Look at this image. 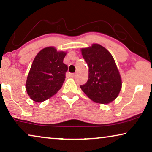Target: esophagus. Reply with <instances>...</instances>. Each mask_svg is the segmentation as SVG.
<instances>
[{"mask_svg": "<svg viewBox=\"0 0 152 152\" xmlns=\"http://www.w3.org/2000/svg\"><path fill=\"white\" fill-rule=\"evenodd\" d=\"M70 76H71V77H72V78H74V77L76 76V74H70Z\"/></svg>", "mask_w": 152, "mask_h": 152, "instance_id": "34e87169", "label": "esophagus"}]
</instances>
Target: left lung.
Masks as SVG:
<instances>
[{"instance_id":"left-lung-1","label":"left lung","mask_w":152,"mask_h":152,"mask_svg":"<svg viewBox=\"0 0 152 152\" xmlns=\"http://www.w3.org/2000/svg\"><path fill=\"white\" fill-rule=\"evenodd\" d=\"M89 67L88 80L80 87L91 100L102 104L110 103L119 94L122 81L112 54L104 47L93 44L81 50Z\"/></svg>"}]
</instances>
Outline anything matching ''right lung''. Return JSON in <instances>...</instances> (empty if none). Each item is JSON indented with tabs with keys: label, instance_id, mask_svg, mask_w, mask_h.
I'll use <instances>...</instances> for the list:
<instances>
[{
	"label": "right lung",
	"instance_id": "right-lung-1",
	"mask_svg": "<svg viewBox=\"0 0 152 152\" xmlns=\"http://www.w3.org/2000/svg\"><path fill=\"white\" fill-rule=\"evenodd\" d=\"M66 52L53 47L44 48L34 58L26 81L31 100L41 102L53 96L63 86L68 67L63 63Z\"/></svg>",
	"mask_w": 152,
	"mask_h": 152
}]
</instances>
